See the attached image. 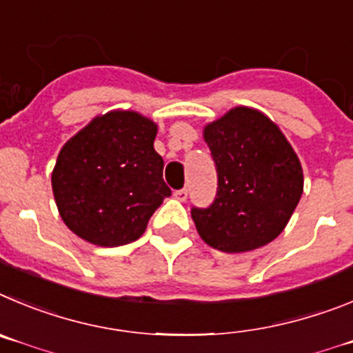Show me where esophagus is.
<instances>
[{"label":"esophagus","instance_id":"obj_1","mask_svg":"<svg viewBox=\"0 0 353 353\" xmlns=\"http://www.w3.org/2000/svg\"><path fill=\"white\" fill-rule=\"evenodd\" d=\"M174 196H176V199L179 200V202H184V200L188 199V190H186V188L176 190V192H174Z\"/></svg>","mask_w":353,"mask_h":353}]
</instances>
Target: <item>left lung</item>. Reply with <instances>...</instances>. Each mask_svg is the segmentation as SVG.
<instances>
[{
  "label": "left lung",
  "instance_id": "left-lung-1",
  "mask_svg": "<svg viewBox=\"0 0 353 353\" xmlns=\"http://www.w3.org/2000/svg\"><path fill=\"white\" fill-rule=\"evenodd\" d=\"M218 172L209 208L192 209L199 236L225 253L252 252L283 232L303 195V167L260 110L230 109L204 128Z\"/></svg>",
  "mask_w": 353,
  "mask_h": 353
}]
</instances>
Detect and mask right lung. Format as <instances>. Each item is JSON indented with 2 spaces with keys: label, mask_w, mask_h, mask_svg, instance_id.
<instances>
[{
  "label": "right lung",
  "mask_w": 353,
  "mask_h": 353,
  "mask_svg": "<svg viewBox=\"0 0 353 353\" xmlns=\"http://www.w3.org/2000/svg\"><path fill=\"white\" fill-rule=\"evenodd\" d=\"M158 126L133 110L97 116L61 148L52 192L63 221L97 246L137 241L170 188L154 151Z\"/></svg>",
  "instance_id": "right-lung-1"
}]
</instances>
